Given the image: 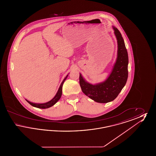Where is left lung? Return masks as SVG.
<instances>
[{
    "mask_svg": "<svg viewBox=\"0 0 156 156\" xmlns=\"http://www.w3.org/2000/svg\"><path fill=\"white\" fill-rule=\"evenodd\" d=\"M118 43L117 58L109 76L104 82L92 84L80 74V84L83 94L98 103L113 101L126 84L128 77V54L123 38L119 30L112 26Z\"/></svg>",
    "mask_w": 156,
    "mask_h": 156,
    "instance_id": "obj_1",
    "label": "left lung"
}]
</instances>
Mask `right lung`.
<instances>
[{"mask_svg": "<svg viewBox=\"0 0 156 156\" xmlns=\"http://www.w3.org/2000/svg\"><path fill=\"white\" fill-rule=\"evenodd\" d=\"M68 75H67V76H66V78L64 79V80L62 81V82H61L60 86H59V88L56 94V95H55V97H54L52 98L51 100H50V101L47 102H45V103H43V104H36V103H33V102H31L30 101H27V99L26 101L30 104L31 106H34V107H36L37 108H40V109H47V108H50L53 105H54L55 104H56L58 101H59V99L61 98V95H62V85H63V83L64 82H65V81L66 80L67 77H68Z\"/></svg>", "mask_w": 156, "mask_h": 156, "instance_id": "right-lung-1", "label": "right lung"}]
</instances>
